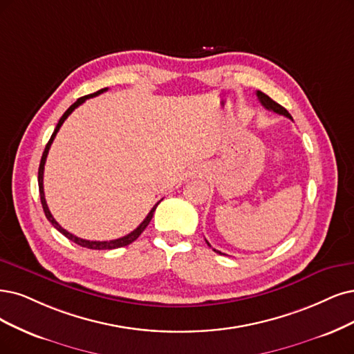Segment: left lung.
Segmentation results:
<instances>
[{
  "instance_id": "obj_1",
  "label": "left lung",
  "mask_w": 354,
  "mask_h": 354,
  "mask_svg": "<svg viewBox=\"0 0 354 354\" xmlns=\"http://www.w3.org/2000/svg\"><path fill=\"white\" fill-rule=\"evenodd\" d=\"M257 96H258V99H259V102H261V104H263V106L266 108V109H268V111H272V112H276V113H279V115H284V116H287V118H290L292 120V116H290V113L287 112L281 104H279L277 102H274L271 97H268L266 93H263V91H259V90H257ZM293 121V120H292ZM207 242V241H205ZM207 245L208 246H212L210 243L207 242ZM213 251H216L217 254H221L220 251H217V250H213Z\"/></svg>"
}]
</instances>
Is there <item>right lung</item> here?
Instances as JSON below:
<instances>
[{
	"instance_id": "right-lung-1",
	"label": "right lung",
	"mask_w": 354,
	"mask_h": 354,
	"mask_svg": "<svg viewBox=\"0 0 354 354\" xmlns=\"http://www.w3.org/2000/svg\"><path fill=\"white\" fill-rule=\"evenodd\" d=\"M106 90H108V87H104V88L97 90L96 93H91V95H87V96H83V97H80V99H77V102H74V103L71 104V106H70L67 111H65V113L61 116V120L58 121V124H57V127H55V129H54V133H52V136H50V138H49V141H48V144H46V147H45V150H44V154H42V159H41V165H39V172H37L39 194H41V203H42V207H44V212H45L46 218L50 221L52 226H54L57 230H59V232L64 234L65 238H68L70 241H73L74 243L80 245V246H83V248H88V250H115V248H121V246H127V245H129V243H133V242L140 236V234L144 232V229H146V227L149 226L150 220H151V217H153V213H154V210H156V207L159 205V203L162 201V200H160L159 203H157V204L151 208L150 213L147 214V217L142 220V223H141L136 230L128 233L127 236H124V238L115 239V241H103V242H99V241H86V239H82V238H78V236H74L73 233H70V232H67L65 229H62V227L57 223V220H55L54 217H52V214H50V212H49L46 200H45V192H44V169H45V162H46V157H48V151H49V149H50V144H52V141H54V138H55L57 133L59 131L61 125L64 124V121L67 120L68 115H70L75 108L80 106V104H82L84 100L90 99V97L99 96L100 93H103V91H106Z\"/></svg>"
}]
</instances>
